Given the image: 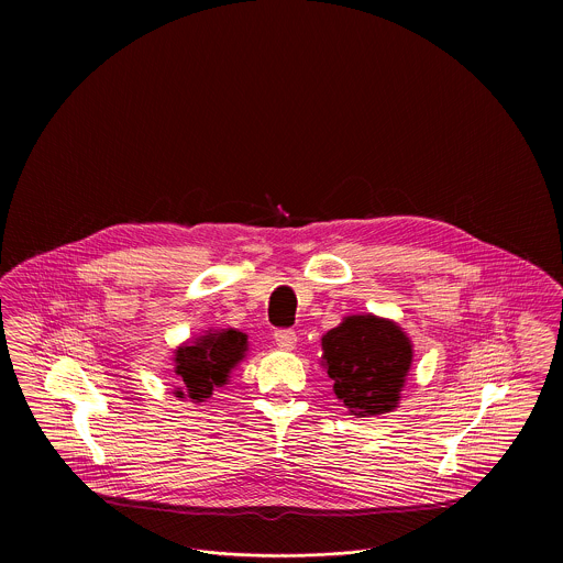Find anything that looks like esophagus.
Segmentation results:
<instances>
[{"label":"esophagus","instance_id":"34e87169","mask_svg":"<svg viewBox=\"0 0 563 563\" xmlns=\"http://www.w3.org/2000/svg\"><path fill=\"white\" fill-rule=\"evenodd\" d=\"M275 344L282 351H292L297 346V333L292 329H279L275 331Z\"/></svg>","mask_w":563,"mask_h":563}]
</instances>
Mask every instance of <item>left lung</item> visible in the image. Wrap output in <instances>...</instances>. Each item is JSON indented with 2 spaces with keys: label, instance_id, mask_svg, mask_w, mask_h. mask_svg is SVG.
Instances as JSON below:
<instances>
[{
  "label": "left lung",
  "instance_id": "1",
  "mask_svg": "<svg viewBox=\"0 0 563 563\" xmlns=\"http://www.w3.org/2000/svg\"><path fill=\"white\" fill-rule=\"evenodd\" d=\"M411 340L395 321L346 317L322 335V368L349 413L364 418L393 411L411 366Z\"/></svg>",
  "mask_w": 563,
  "mask_h": 563
}]
</instances>
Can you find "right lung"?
<instances>
[{"label":"right lung","mask_w":563,"mask_h":563,"mask_svg":"<svg viewBox=\"0 0 563 563\" xmlns=\"http://www.w3.org/2000/svg\"><path fill=\"white\" fill-rule=\"evenodd\" d=\"M246 333L239 329L208 331L175 349V375L179 377L177 399L203 402L214 388L228 384L230 373L246 353Z\"/></svg>","instance_id":"1"}]
</instances>
